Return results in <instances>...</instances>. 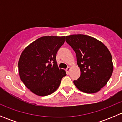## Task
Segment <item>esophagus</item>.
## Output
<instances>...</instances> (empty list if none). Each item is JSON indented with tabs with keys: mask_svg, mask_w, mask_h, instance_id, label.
Here are the masks:
<instances>
[{
	"mask_svg": "<svg viewBox=\"0 0 122 122\" xmlns=\"http://www.w3.org/2000/svg\"><path fill=\"white\" fill-rule=\"evenodd\" d=\"M70 69H71V68H70V67H67V68H66V72H67V74H68V73H69V71H70Z\"/></svg>",
	"mask_w": 122,
	"mask_h": 122,
	"instance_id": "34e87169",
	"label": "esophagus"
}]
</instances>
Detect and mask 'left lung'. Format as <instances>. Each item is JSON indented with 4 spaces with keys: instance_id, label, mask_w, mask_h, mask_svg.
<instances>
[{
    "instance_id": "8db88e82",
    "label": "left lung",
    "mask_w": 122,
    "mask_h": 122,
    "mask_svg": "<svg viewBox=\"0 0 122 122\" xmlns=\"http://www.w3.org/2000/svg\"><path fill=\"white\" fill-rule=\"evenodd\" d=\"M66 41L75 51L80 77L74 84L86 93L100 90L113 71L112 57L107 48L100 41L83 34L66 36Z\"/></svg>"
}]
</instances>
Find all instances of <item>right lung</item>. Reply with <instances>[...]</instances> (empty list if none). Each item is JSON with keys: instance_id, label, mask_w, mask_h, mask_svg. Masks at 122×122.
I'll use <instances>...</instances> for the list:
<instances>
[{"instance_id": "right-lung-1", "label": "right lung", "mask_w": 122, "mask_h": 122, "mask_svg": "<svg viewBox=\"0 0 122 122\" xmlns=\"http://www.w3.org/2000/svg\"><path fill=\"white\" fill-rule=\"evenodd\" d=\"M65 36H42L28 45L18 62L20 80L33 93L45 96L53 93L66 76L59 69L56 60L58 51Z\"/></svg>"}]
</instances>
